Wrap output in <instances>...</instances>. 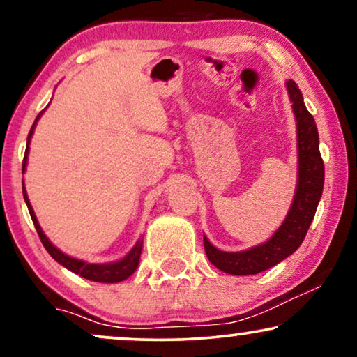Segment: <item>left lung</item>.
<instances>
[{
    "instance_id": "8db88e82",
    "label": "left lung",
    "mask_w": 357,
    "mask_h": 357,
    "mask_svg": "<svg viewBox=\"0 0 357 357\" xmlns=\"http://www.w3.org/2000/svg\"><path fill=\"white\" fill-rule=\"evenodd\" d=\"M297 128V185L287 216L266 242L242 252H222L203 236L208 260L227 275H257L278 265L301 247L324 192L325 167L319 149V131L309 114L301 89L292 79L286 81Z\"/></svg>"
}]
</instances>
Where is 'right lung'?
<instances>
[{"instance_id":"1","label":"right lung","mask_w":357,"mask_h":357,"mask_svg":"<svg viewBox=\"0 0 357 357\" xmlns=\"http://www.w3.org/2000/svg\"><path fill=\"white\" fill-rule=\"evenodd\" d=\"M42 114H43V110L37 115V119H36V121H33L31 131H29L27 148H26V154H24V160H22V172H26L29 144H31V138L33 135V130H36V125H37L38 119L42 116ZM22 195H24V199H26L29 213H31L33 226H36V229H37V234H38V237H40L43 247H45V250L50 253L53 260L60 263V265L68 268V270L73 271V273H76V275L86 278V280L96 281V282H120V281H125L126 278H130L136 271V268H138V263H139L141 250H143V237L138 238V241H136V243L133 245V248H131V250L126 253L123 258H120V260H116V261H112V263H87L84 260H77V258H73L70 255H66V253H63L61 250H58V248L53 245L50 241H48V237L45 236V234H43L40 224H38V221H37L36 213H33V209H32V204H31V202H29V197H27L26 187H24V182H22Z\"/></svg>"}]
</instances>
